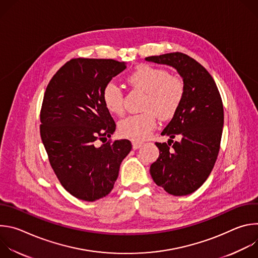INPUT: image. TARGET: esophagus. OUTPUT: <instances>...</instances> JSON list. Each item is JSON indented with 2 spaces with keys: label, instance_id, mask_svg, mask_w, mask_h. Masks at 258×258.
<instances>
[{
  "label": "esophagus",
  "instance_id": "1",
  "mask_svg": "<svg viewBox=\"0 0 258 258\" xmlns=\"http://www.w3.org/2000/svg\"><path fill=\"white\" fill-rule=\"evenodd\" d=\"M142 145H143V143H141V142H133V149L137 150V149L141 148Z\"/></svg>",
  "mask_w": 258,
  "mask_h": 258
}]
</instances>
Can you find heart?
I'll list each match as a JSON object with an SVG mask.
<instances>
[{
	"label": "heart",
	"instance_id": "b5f03b06",
	"mask_svg": "<svg viewBox=\"0 0 258 258\" xmlns=\"http://www.w3.org/2000/svg\"><path fill=\"white\" fill-rule=\"evenodd\" d=\"M127 82L133 88L146 93L142 105L144 112L120 120L118 133L122 138L143 141L156 128V115L161 119H169L176 113L185 97V83L180 78L171 76L167 69L149 64L138 65L127 77ZM101 100L110 113H123V94L113 82L103 87Z\"/></svg>",
	"mask_w": 258,
	"mask_h": 258
}]
</instances>
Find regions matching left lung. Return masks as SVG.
Masks as SVG:
<instances>
[{"mask_svg": "<svg viewBox=\"0 0 258 258\" xmlns=\"http://www.w3.org/2000/svg\"><path fill=\"white\" fill-rule=\"evenodd\" d=\"M177 70L185 83V97L161 135L167 143H155L158 159L150 173L159 187L173 196H185L200 188L209 176L220 147L224 106L210 73L190 56L175 52L145 58ZM178 135L180 141L173 142Z\"/></svg>", "mask_w": 258, "mask_h": 258, "instance_id": "1", "label": "left lung"}]
</instances>
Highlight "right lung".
<instances>
[{
  "instance_id": "right-lung-1",
  "label": "right lung",
  "mask_w": 258,
  "mask_h": 258,
  "mask_svg": "<svg viewBox=\"0 0 258 258\" xmlns=\"http://www.w3.org/2000/svg\"><path fill=\"white\" fill-rule=\"evenodd\" d=\"M125 68L124 62L113 59H71L46 89L41 138L61 185L78 199L93 202L111 192L121 161L132 150L128 140L95 146L116 127L102 103V89Z\"/></svg>"
}]
</instances>
